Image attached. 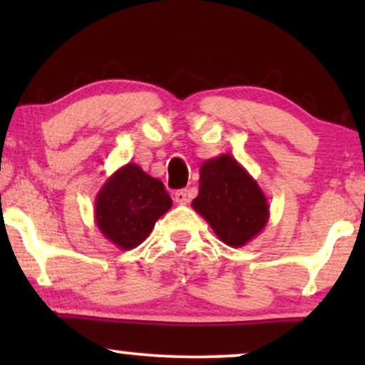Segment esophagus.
Here are the masks:
<instances>
[{"label": "esophagus", "mask_w": 365, "mask_h": 365, "mask_svg": "<svg viewBox=\"0 0 365 365\" xmlns=\"http://www.w3.org/2000/svg\"><path fill=\"white\" fill-rule=\"evenodd\" d=\"M191 199V191L189 189H179V191L174 192V202L176 204H186Z\"/></svg>", "instance_id": "esophagus-1"}]
</instances>
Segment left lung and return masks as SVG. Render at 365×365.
Instances as JSON below:
<instances>
[{
	"label": "left lung",
	"instance_id": "obj_1",
	"mask_svg": "<svg viewBox=\"0 0 365 365\" xmlns=\"http://www.w3.org/2000/svg\"><path fill=\"white\" fill-rule=\"evenodd\" d=\"M191 206L231 247L246 246L269 221L267 197L231 154H219L202 164L199 194Z\"/></svg>",
	"mask_w": 365,
	"mask_h": 365
}]
</instances>
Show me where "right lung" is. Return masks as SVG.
Returning <instances> with one entry per match:
<instances>
[{"instance_id": "obj_1", "label": "right lung", "mask_w": 365, "mask_h": 365, "mask_svg": "<svg viewBox=\"0 0 365 365\" xmlns=\"http://www.w3.org/2000/svg\"><path fill=\"white\" fill-rule=\"evenodd\" d=\"M173 206L164 184L138 164L128 163L108 178L96 194L94 221L104 237L121 251L138 247Z\"/></svg>"}]
</instances>
